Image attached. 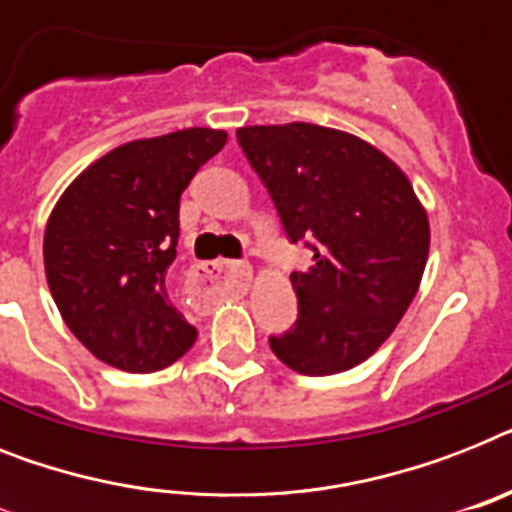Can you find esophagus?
<instances>
[{"label": "esophagus", "mask_w": 512, "mask_h": 512, "mask_svg": "<svg viewBox=\"0 0 512 512\" xmlns=\"http://www.w3.org/2000/svg\"><path fill=\"white\" fill-rule=\"evenodd\" d=\"M252 278V268L242 260H213V263H199L191 268V284L197 289H213L220 281H231L234 286L244 289Z\"/></svg>", "instance_id": "1"}]
</instances>
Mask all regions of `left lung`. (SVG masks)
I'll list each match as a JSON object with an SVG mask.
<instances>
[{
	"label": "left lung",
	"instance_id": "obj_1",
	"mask_svg": "<svg viewBox=\"0 0 512 512\" xmlns=\"http://www.w3.org/2000/svg\"><path fill=\"white\" fill-rule=\"evenodd\" d=\"M289 242L313 249L294 270L297 321L268 336L281 363L331 376L363 363L413 302L429 257V218L397 165L368 141L313 123L236 131Z\"/></svg>",
	"mask_w": 512,
	"mask_h": 512
}]
</instances>
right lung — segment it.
<instances>
[{
	"mask_svg": "<svg viewBox=\"0 0 512 512\" xmlns=\"http://www.w3.org/2000/svg\"><path fill=\"white\" fill-rule=\"evenodd\" d=\"M226 144L186 128L128 141L65 189L44 231L47 284L62 321L102 363L155 373L184 357L197 328L168 297L181 194Z\"/></svg>",
	"mask_w": 512,
	"mask_h": 512,
	"instance_id": "right-lung-1",
	"label": "right lung"
}]
</instances>
